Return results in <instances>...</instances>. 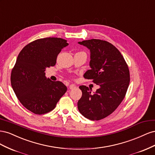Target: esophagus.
Returning a JSON list of instances; mask_svg holds the SVG:
<instances>
[{
  "label": "esophagus",
  "mask_w": 155,
  "mask_h": 155,
  "mask_svg": "<svg viewBox=\"0 0 155 155\" xmlns=\"http://www.w3.org/2000/svg\"><path fill=\"white\" fill-rule=\"evenodd\" d=\"M75 88H76V86H75L74 85H73V84H71V85L69 86V89H70V90H72V89H74Z\"/></svg>",
  "instance_id": "esophagus-1"
}]
</instances>
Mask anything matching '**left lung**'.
Wrapping results in <instances>:
<instances>
[{"mask_svg": "<svg viewBox=\"0 0 155 155\" xmlns=\"http://www.w3.org/2000/svg\"><path fill=\"white\" fill-rule=\"evenodd\" d=\"M91 51V69L83 75L100 86L96 92L81 85L78 102L79 112L91 120H100L112 113L125 97L130 82L129 70L120 51L109 42L91 39L78 42Z\"/></svg>", "mask_w": 155, "mask_h": 155, "instance_id": "left-lung-1", "label": "left lung"}]
</instances>
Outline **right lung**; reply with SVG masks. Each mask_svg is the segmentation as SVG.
<instances>
[{
    "mask_svg": "<svg viewBox=\"0 0 155 155\" xmlns=\"http://www.w3.org/2000/svg\"><path fill=\"white\" fill-rule=\"evenodd\" d=\"M68 45L63 39L46 37L28 44L18 54L12 70V87L21 104L33 113L52 110L67 92L62 82L47 79L45 71L54 66L58 55Z\"/></svg>",
    "mask_w": 155,
    "mask_h": 155,
    "instance_id": "add662e5",
    "label": "right lung"
}]
</instances>
